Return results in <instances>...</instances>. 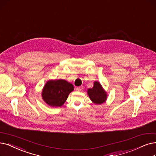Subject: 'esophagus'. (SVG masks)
<instances>
[{"mask_svg":"<svg viewBox=\"0 0 156 156\" xmlns=\"http://www.w3.org/2000/svg\"><path fill=\"white\" fill-rule=\"evenodd\" d=\"M83 89V86H78L76 88L77 91H81Z\"/></svg>","mask_w":156,"mask_h":156,"instance_id":"esophagus-1","label":"esophagus"}]
</instances>
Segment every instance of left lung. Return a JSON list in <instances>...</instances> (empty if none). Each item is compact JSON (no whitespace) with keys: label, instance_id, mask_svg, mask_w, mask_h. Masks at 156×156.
<instances>
[{"label":"left lung","instance_id":"obj_1","mask_svg":"<svg viewBox=\"0 0 156 156\" xmlns=\"http://www.w3.org/2000/svg\"><path fill=\"white\" fill-rule=\"evenodd\" d=\"M87 93L93 103L101 104L106 101L108 94L98 81H95L92 88L87 90Z\"/></svg>","mask_w":156,"mask_h":156}]
</instances>
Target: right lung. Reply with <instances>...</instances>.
<instances>
[{
    "label": "right lung",
    "mask_w": 156,
    "mask_h": 156,
    "mask_svg": "<svg viewBox=\"0 0 156 156\" xmlns=\"http://www.w3.org/2000/svg\"><path fill=\"white\" fill-rule=\"evenodd\" d=\"M73 90V86L65 80H49L43 86L41 97L49 106L61 107Z\"/></svg>",
    "instance_id": "right-lung-1"
}]
</instances>
